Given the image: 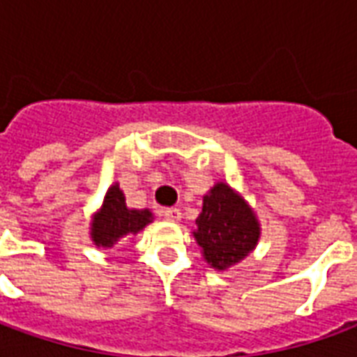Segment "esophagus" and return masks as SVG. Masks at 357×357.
<instances>
[{"label": "esophagus", "mask_w": 357, "mask_h": 357, "mask_svg": "<svg viewBox=\"0 0 357 357\" xmlns=\"http://www.w3.org/2000/svg\"><path fill=\"white\" fill-rule=\"evenodd\" d=\"M162 216L168 220V222H179L181 220V210L178 208H166L162 212Z\"/></svg>", "instance_id": "1"}]
</instances>
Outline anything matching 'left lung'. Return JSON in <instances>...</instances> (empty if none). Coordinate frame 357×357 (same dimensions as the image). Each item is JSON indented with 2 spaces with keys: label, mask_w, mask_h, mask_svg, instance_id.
I'll use <instances>...</instances> for the list:
<instances>
[{
  "label": "left lung",
  "mask_w": 357,
  "mask_h": 357,
  "mask_svg": "<svg viewBox=\"0 0 357 357\" xmlns=\"http://www.w3.org/2000/svg\"><path fill=\"white\" fill-rule=\"evenodd\" d=\"M193 237L210 268L227 271L258 245L262 227L255 208L229 183L216 181L202 197Z\"/></svg>",
  "instance_id": "left-lung-1"
}]
</instances>
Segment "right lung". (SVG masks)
<instances>
[{
	"label": "right lung",
	"mask_w": 357,
	"mask_h": 357,
	"mask_svg": "<svg viewBox=\"0 0 357 357\" xmlns=\"http://www.w3.org/2000/svg\"><path fill=\"white\" fill-rule=\"evenodd\" d=\"M153 220L149 208H130L118 181H114L102 197L101 208L91 216L89 237L97 248H112L126 237L143 231Z\"/></svg>",
	"instance_id": "add662e5"
}]
</instances>
